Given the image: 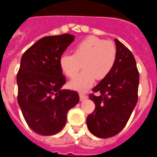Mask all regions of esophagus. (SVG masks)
Returning a JSON list of instances; mask_svg holds the SVG:
<instances>
[{
    "label": "esophagus",
    "mask_w": 157,
    "mask_h": 157,
    "mask_svg": "<svg viewBox=\"0 0 157 157\" xmlns=\"http://www.w3.org/2000/svg\"><path fill=\"white\" fill-rule=\"evenodd\" d=\"M85 99H87V95L84 93H80V100L82 101V100H84Z\"/></svg>",
    "instance_id": "esophagus-1"
}]
</instances>
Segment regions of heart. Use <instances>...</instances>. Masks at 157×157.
Here are the masks:
<instances>
[{
	"label": "heart",
	"instance_id": "heart-1",
	"mask_svg": "<svg viewBox=\"0 0 157 157\" xmlns=\"http://www.w3.org/2000/svg\"><path fill=\"white\" fill-rule=\"evenodd\" d=\"M117 49L112 41L89 36L75 45L73 54H62L58 64L62 73L73 78L80 71L83 72L69 82V87L84 92L95 82L101 80L111 72L116 61Z\"/></svg>",
	"mask_w": 157,
	"mask_h": 157
}]
</instances>
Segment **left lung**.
I'll return each instance as SVG.
<instances>
[{"instance_id":"obj_1","label":"left lung","mask_w":157,"mask_h":157,"mask_svg":"<svg viewBox=\"0 0 157 157\" xmlns=\"http://www.w3.org/2000/svg\"><path fill=\"white\" fill-rule=\"evenodd\" d=\"M116 61L107 77L92 88L89 95L95 104L87 118L90 132L100 138L116 135L127 123L138 98L139 72L131 51L118 39Z\"/></svg>"}]
</instances>
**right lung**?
Returning <instances> with one entry per match:
<instances>
[{"mask_svg": "<svg viewBox=\"0 0 157 157\" xmlns=\"http://www.w3.org/2000/svg\"><path fill=\"white\" fill-rule=\"evenodd\" d=\"M74 40L63 34L39 39L26 50L17 73V100L26 122L35 133L50 136L65 126L67 113L79 102V95L62 90L65 77L59 58Z\"/></svg>", "mask_w": 157, "mask_h": 157, "instance_id": "add662e5", "label": "right lung"}]
</instances>
